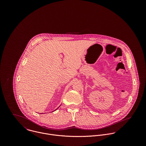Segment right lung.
Segmentation results:
<instances>
[{"label": "right lung", "mask_w": 146, "mask_h": 146, "mask_svg": "<svg viewBox=\"0 0 146 146\" xmlns=\"http://www.w3.org/2000/svg\"><path fill=\"white\" fill-rule=\"evenodd\" d=\"M57 109H56V110H54V111H56V110H57Z\"/></svg>", "instance_id": "1"}]
</instances>
